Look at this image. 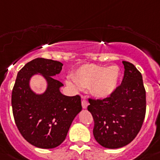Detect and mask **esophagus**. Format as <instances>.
Returning <instances> with one entry per match:
<instances>
[{
	"instance_id": "34e87169",
	"label": "esophagus",
	"mask_w": 160,
	"mask_h": 160,
	"mask_svg": "<svg viewBox=\"0 0 160 160\" xmlns=\"http://www.w3.org/2000/svg\"><path fill=\"white\" fill-rule=\"evenodd\" d=\"M88 105H89V103H88V101L86 100V99H83L82 101V108L83 109H86L87 107L88 106Z\"/></svg>"
}]
</instances>
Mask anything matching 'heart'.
<instances>
[{
    "label": "heart",
    "mask_w": 160,
    "mask_h": 160,
    "mask_svg": "<svg viewBox=\"0 0 160 160\" xmlns=\"http://www.w3.org/2000/svg\"><path fill=\"white\" fill-rule=\"evenodd\" d=\"M68 84L72 88L80 90L88 88L96 97L105 98L111 95L119 81V71L117 67H103L96 64H85L72 75Z\"/></svg>",
    "instance_id": "b5f03b06"
}]
</instances>
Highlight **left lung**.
I'll return each instance as SVG.
<instances>
[{"label":"left lung","instance_id":"left-lung-1","mask_svg":"<svg viewBox=\"0 0 160 160\" xmlns=\"http://www.w3.org/2000/svg\"><path fill=\"white\" fill-rule=\"evenodd\" d=\"M122 64L124 76L114 92L104 99H88V109L94 119L93 135L105 148H120L132 142L146 116V89L142 73L130 62Z\"/></svg>","mask_w":160,"mask_h":160}]
</instances>
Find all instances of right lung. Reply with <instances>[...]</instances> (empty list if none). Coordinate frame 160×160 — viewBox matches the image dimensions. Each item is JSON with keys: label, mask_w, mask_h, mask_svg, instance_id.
<instances>
[{"label": "right lung", "mask_w": 160, "mask_h": 160, "mask_svg": "<svg viewBox=\"0 0 160 160\" xmlns=\"http://www.w3.org/2000/svg\"><path fill=\"white\" fill-rule=\"evenodd\" d=\"M63 64L37 58L18 71L12 90L11 104L14 122L19 132L31 145L52 149L65 139L72 120L82 110L81 96H64L59 92L63 83L53 78ZM39 72L47 79V91L35 94L29 88L30 78Z\"/></svg>", "instance_id": "1"}]
</instances>
